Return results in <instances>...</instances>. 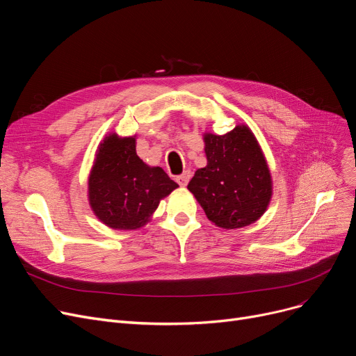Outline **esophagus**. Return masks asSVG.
I'll list each match as a JSON object with an SVG mask.
<instances>
[{
    "mask_svg": "<svg viewBox=\"0 0 356 356\" xmlns=\"http://www.w3.org/2000/svg\"><path fill=\"white\" fill-rule=\"evenodd\" d=\"M189 180H191V172H184L183 175H180V176L176 177V181H177L180 186H186V184L189 183Z\"/></svg>",
    "mask_w": 356,
    "mask_h": 356,
    "instance_id": "1",
    "label": "esophagus"
}]
</instances>
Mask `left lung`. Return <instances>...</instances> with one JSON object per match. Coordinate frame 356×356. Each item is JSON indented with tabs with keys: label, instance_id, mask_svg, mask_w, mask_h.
<instances>
[{
	"label": "left lung",
	"instance_id": "8db88e82",
	"mask_svg": "<svg viewBox=\"0 0 356 356\" xmlns=\"http://www.w3.org/2000/svg\"><path fill=\"white\" fill-rule=\"evenodd\" d=\"M203 141L208 164L197 168L188 189L216 227L251 225L273 196L270 168L254 133L239 124L223 136L204 133Z\"/></svg>",
	"mask_w": 356,
	"mask_h": 356
}]
</instances>
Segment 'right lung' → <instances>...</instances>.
Returning a JSON list of instances; mask_svg holds the SVG:
<instances>
[{
	"label": "right lung",
	"instance_id": "obj_1",
	"mask_svg": "<svg viewBox=\"0 0 356 356\" xmlns=\"http://www.w3.org/2000/svg\"><path fill=\"white\" fill-rule=\"evenodd\" d=\"M179 184L161 167L145 164L136 152V136L112 133L99 144L88 179L95 216L112 229H138L149 222L161 199Z\"/></svg>",
	"mask_w": 356,
	"mask_h": 356
}]
</instances>
